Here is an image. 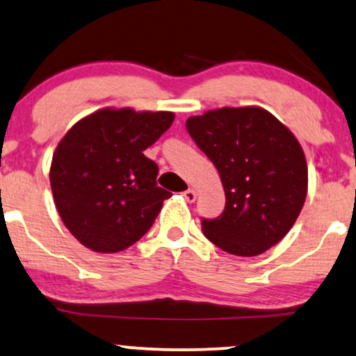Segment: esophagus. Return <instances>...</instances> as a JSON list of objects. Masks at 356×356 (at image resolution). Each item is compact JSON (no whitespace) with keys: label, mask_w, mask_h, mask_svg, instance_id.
<instances>
[{"label":"esophagus","mask_w":356,"mask_h":356,"mask_svg":"<svg viewBox=\"0 0 356 356\" xmlns=\"http://www.w3.org/2000/svg\"><path fill=\"white\" fill-rule=\"evenodd\" d=\"M183 196H185L188 203H193L196 200V191L195 190H186L185 193H183Z\"/></svg>","instance_id":"esophagus-1"}]
</instances>
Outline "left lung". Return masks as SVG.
<instances>
[{"mask_svg":"<svg viewBox=\"0 0 356 356\" xmlns=\"http://www.w3.org/2000/svg\"><path fill=\"white\" fill-rule=\"evenodd\" d=\"M186 129L218 170L227 198L220 216L202 218L204 236L238 257L277 245L298 218L308 188L307 160L290 129L257 106L191 116Z\"/></svg>","mask_w":356,"mask_h":356,"instance_id":"8db88e82","label":"left lung"}]
</instances>
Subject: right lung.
<instances>
[{
  "instance_id": "add662e5",
  "label": "right lung",
  "mask_w": 356,
  "mask_h": 356,
  "mask_svg": "<svg viewBox=\"0 0 356 356\" xmlns=\"http://www.w3.org/2000/svg\"><path fill=\"white\" fill-rule=\"evenodd\" d=\"M170 111L99 110L78 121L53 154L49 181L63 223L79 243L116 253L153 227L170 191L145 156L173 123Z\"/></svg>"
}]
</instances>
